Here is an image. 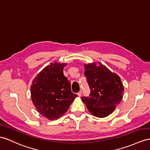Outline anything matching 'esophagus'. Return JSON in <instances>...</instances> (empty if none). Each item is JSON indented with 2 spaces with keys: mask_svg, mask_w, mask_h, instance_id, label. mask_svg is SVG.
<instances>
[{
  "mask_svg": "<svg viewBox=\"0 0 150 150\" xmlns=\"http://www.w3.org/2000/svg\"><path fill=\"white\" fill-rule=\"evenodd\" d=\"M77 95H78V96H79V97H80L81 96V95H82V91H79V93H77Z\"/></svg>",
  "mask_w": 150,
  "mask_h": 150,
  "instance_id": "34e87169",
  "label": "esophagus"
}]
</instances>
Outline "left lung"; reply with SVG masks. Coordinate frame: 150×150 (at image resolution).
Wrapping results in <instances>:
<instances>
[{"mask_svg": "<svg viewBox=\"0 0 150 150\" xmlns=\"http://www.w3.org/2000/svg\"><path fill=\"white\" fill-rule=\"evenodd\" d=\"M85 64V74L91 90L87 97H82L89 112L95 117L108 116L115 110L123 97L124 88L120 78L104 65Z\"/></svg>", "mask_w": 150, "mask_h": 150, "instance_id": "obj_1", "label": "left lung"}]
</instances>
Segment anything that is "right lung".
<instances>
[{
	"instance_id": "obj_1",
	"label": "right lung",
	"mask_w": 150,
	"mask_h": 150,
	"mask_svg": "<svg viewBox=\"0 0 150 150\" xmlns=\"http://www.w3.org/2000/svg\"><path fill=\"white\" fill-rule=\"evenodd\" d=\"M65 63L54 62L44 68L32 82L30 89L33 105L42 116L56 120L67 112L77 95L63 74Z\"/></svg>"
}]
</instances>
